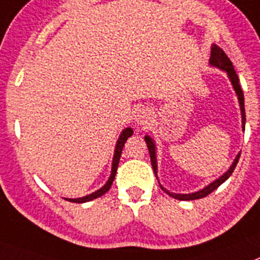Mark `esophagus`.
I'll return each instance as SVG.
<instances>
[{"instance_id": "obj_1", "label": "esophagus", "mask_w": 260, "mask_h": 260, "mask_svg": "<svg viewBox=\"0 0 260 260\" xmlns=\"http://www.w3.org/2000/svg\"><path fill=\"white\" fill-rule=\"evenodd\" d=\"M151 120L150 110L147 109H140L137 115H136V123L139 125H146L149 124Z\"/></svg>"}]
</instances>
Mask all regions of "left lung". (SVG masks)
<instances>
[{
    "label": "left lung",
    "instance_id": "left-lung-1",
    "mask_svg": "<svg viewBox=\"0 0 260 260\" xmlns=\"http://www.w3.org/2000/svg\"><path fill=\"white\" fill-rule=\"evenodd\" d=\"M209 62H210V66L216 67V69H219V70H221V71L225 72L226 76H228V79H229V81H231V84H232L233 89H235V92H236V95H237L238 104H240L241 123H242V129L245 131V121H246V115H245L244 92H242V89H241L240 79H238L237 74H236L235 69H233L232 62H231V59L226 57L225 53H224V51L221 50L219 46L215 45V44L211 46V57H210ZM145 142H146L147 149H149V154H150V160H151V166H153L154 174H155L156 179H158V175H156V174H158V163H156V145H155V141H154L153 137H150L149 135H146V136H145ZM240 155H241V153H238L237 155H236L235 160H233V163L231 165V167H229L228 171H226V172H224V174L221 175L220 177H217L216 180H214L212 182H210L209 185H206L205 188L200 189V190H197V191H193V193H185V194L172 193V191L167 190V189H166L163 185H160V184H159V185H160L162 190H165L166 193L170 196V197L175 198V200H180V201L200 200V198H203V197H206V196H209V194L212 193L215 189L219 188V186H220L221 184L225 181V180L229 179V176L232 175V172L235 171L236 166H237L238 159H240Z\"/></svg>",
    "mask_w": 260,
    "mask_h": 260
}]
</instances>
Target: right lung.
I'll list each match as a JSON object with an SVG mask.
<instances>
[{
	"label": "right lung",
	"mask_w": 260,
	"mask_h": 260,
	"mask_svg": "<svg viewBox=\"0 0 260 260\" xmlns=\"http://www.w3.org/2000/svg\"><path fill=\"white\" fill-rule=\"evenodd\" d=\"M132 135H133V129L131 127L124 128V129L121 131L118 141H116L115 150H114L113 165H111V174H110L109 180H107L106 184H105L102 188H100L98 190L93 191V193L88 194V196H84V197H80V198H64V200L70 201V202H74V203H85V202H89V201H92V200H95V198H98V197H101V196H104L106 191H109V189L111 188V185H113L114 179H115L116 170H118L119 160H120V155H121V150H123V146H124V144H125V141L128 140V137H131Z\"/></svg>",
	"instance_id": "right-lung-1"
}]
</instances>
